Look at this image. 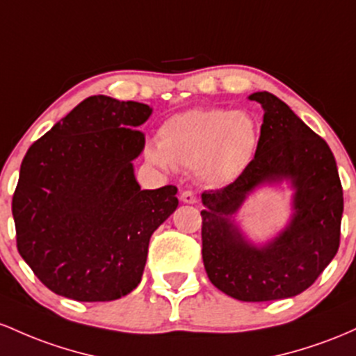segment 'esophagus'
I'll return each mask as SVG.
<instances>
[{
  "label": "esophagus",
  "mask_w": 356,
  "mask_h": 356,
  "mask_svg": "<svg viewBox=\"0 0 356 356\" xmlns=\"http://www.w3.org/2000/svg\"><path fill=\"white\" fill-rule=\"evenodd\" d=\"M179 198H181L183 203H197V200H198L197 195H195L193 191H190V190L183 191L181 197H179Z\"/></svg>",
  "instance_id": "obj_1"
}]
</instances>
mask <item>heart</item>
Here are the masks:
<instances>
[{"label": "heart", "mask_w": 356, "mask_h": 356, "mask_svg": "<svg viewBox=\"0 0 356 356\" xmlns=\"http://www.w3.org/2000/svg\"><path fill=\"white\" fill-rule=\"evenodd\" d=\"M259 126L243 111L191 109L171 115L147 156L161 168H197L210 185H227L249 168L259 146Z\"/></svg>", "instance_id": "b5f03b06"}]
</instances>
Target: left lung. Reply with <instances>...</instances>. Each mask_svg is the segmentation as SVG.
<instances>
[{
  "instance_id": "8db88e82",
  "label": "left lung",
  "mask_w": 356,
  "mask_h": 356,
  "mask_svg": "<svg viewBox=\"0 0 356 356\" xmlns=\"http://www.w3.org/2000/svg\"><path fill=\"white\" fill-rule=\"evenodd\" d=\"M249 99L264 109L257 151L235 181L202 193V255L217 289L238 301L261 302L302 293L333 261L343 188L325 139L270 92H254ZM282 179L295 188L293 218L274 241L257 248L243 238L231 217L250 191Z\"/></svg>"
}]
</instances>
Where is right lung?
I'll return each mask as SVG.
<instances>
[{"label":"right lung","mask_w":356,"mask_h":356,"mask_svg":"<svg viewBox=\"0 0 356 356\" xmlns=\"http://www.w3.org/2000/svg\"><path fill=\"white\" fill-rule=\"evenodd\" d=\"M134 101L92 95L26 151L13 195L17 247L55 294L114 301L141 282L153 232L177 210V186L141 190L134 127L151 115Z\"/></svg>","instance_id":"add662e5"}]
</instances>
